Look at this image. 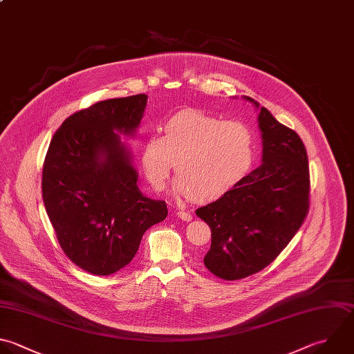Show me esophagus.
Returning <instances> with one entry per match:
<instances>
[{"instance_id": "esophagus-1", "label": "esophagus", "mask_w": 354, "mask_h": 354, "mask_svg": "<svg viewBox=\"0 0 354 354\" xmlns=\"http://www.w3.org/2000/svg\"><path fill=\"white\" fill-rule=\"evenodd\" d=\"M177 216H178L181 220H184V221H191V220H192V214L188 213V212L180 210V212H177Z\"/></svg>"}]
</instances>
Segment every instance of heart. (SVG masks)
Instances as JSON below:
<instances>
[{
  "instance_id": "b5f03b06",
  "label": "heart",
  "mask_w": 354,
  "mask_h": 354,
  "mask_svg": "<svg viewBox=\"0 0 354 354\" xmlns=\"http://www.w3.org/2000/svg\"><path fill=\"white\" fill-rule=\"evenodd\" d=\"M254 159V137L242 122L185 109L163 124V136H148L141 151L147 181L160 191L176 169L174 189L196 202L221 198L242 181Z\"/></svg>"
}]
</instances>
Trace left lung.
<instances>
[{
	"label": "left lung",
	"mask_w": 354,
	"mask_h": 354,
	"mask_svg": "<svg viewBox=\"0 0 354 354\" xmlns=\"http://www.w3.org/2000/svg\"><path fill=\"white\" fill-rule=\"evenodd\" d=\"M259 112L261 166L196 216L210 227L203 263L218 278L235 281L259 272L285 249L308 212L310 176L300 137L266 108Z\"/></svg>",
	"instance_id": "left-lung-1"
}]
</instances>
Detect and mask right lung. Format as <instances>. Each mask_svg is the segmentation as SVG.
<instances>
[{"label":"right lung","mask_w":354,"mask_h":354,"mask_svg":"<svg viewBox=\"0 0 354 354\" xmlns=\"http://www.w3.org/2000/svg\"><path fill=\"white\" fill-rule=\"evenodd\" d=\"M145 94L94 104L54 134L43 166V201L65 254L94 275H109L136 256L144 232L167 216L165 201L145 196L131 152Z\"/></svg>","instance_id":"1"}]
</instances>
